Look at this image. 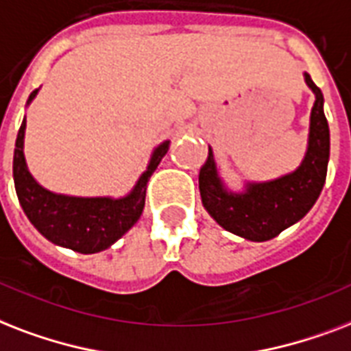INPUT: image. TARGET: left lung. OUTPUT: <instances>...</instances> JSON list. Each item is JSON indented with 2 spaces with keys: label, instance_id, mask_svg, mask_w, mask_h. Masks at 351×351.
Masks as SVG:
<instances>
[{
  "label": "left lung",
  "instance_id": "obj_1",
  "mask_svg": "<svg viewBox=\"0 0 351 351\" xmlns=\"http://www.w3.org/2000/svg\"><path fill=\"white\" fill-rule=\"evenodd\" d=\"M306 84L315 93L308 152L293 173L269 183H249L243 194L223 189L218 178L213 150L199 170L201 201L208 214L225 230L251 241L278 236L309 213L322 192L330 159V128L324 115V97L306 73Z\"/></svg>",
  "mask_w": 351,
  "mask_h": 351
}]
</instances>
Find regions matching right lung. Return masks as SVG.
<instances>
[{
    "label": "right lung",
    "instance_id": "obj_1",
    "mask_svg": "<svg viewBox=\"0 0 351 351\" xmlns=\"http://www.w3.org/2000/svg\"><path fill=\"white\" fill-rule=\"evenodd\" d=\"M36 93L38 89H34L27 104L36 97ZM23 137L25 119L16 137L12 161L16 194L23 213L38 232L49 241L82 254L104 251L137 223L145 208L146 183L170 146V141L157 146L152 154L148 170L138 178L137 184L126 197H73L53 194L34 181L23 156Z\"/></svg>",
    "mask_w": 351,
    "mask_h": 351
}]
</instances>
